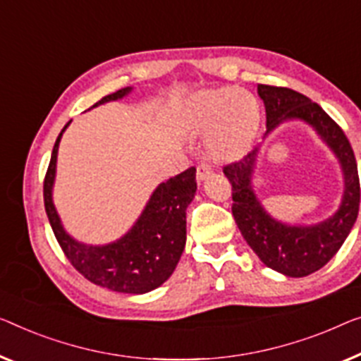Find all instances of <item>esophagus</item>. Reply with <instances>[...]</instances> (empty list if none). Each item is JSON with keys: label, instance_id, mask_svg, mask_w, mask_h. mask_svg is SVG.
<instances>
[{"label": "esophagus", "instance_id": "34e87169", "mask_svg": "<svg viewBox=\"0 0 361 361\" xmlns=\"http://www.w3.org/2000/svg\"><path fill=\"white\" fill-rule=\"evenodd\" d=\"M211 171H212V165L211 164H207V162L199 164L197 169H196V178H197V181L206 180L207 176L211 175Z\"/></svg>", "mask_w": 361, "mask_h": 361}]
</instances>
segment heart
Here are the masks:
<instances>
[{
    "instance_id": "1",
    "label": "heart",
    "mask_w": 361,
    "mask_h": 361,
    "mask_svg": "<svg viewBox=\"0 0 361 361\" xmlns=\"http://www.w3.org/2000/svg\"><path fill=\"white\" fill-rule=\"evenodd\" d=\"M188 120L196 131L212 129L211 149L215 157H238L248 147L259 121L257 102L240 87L206 89L192 95Z\"/></svg>"
}]
</instances>
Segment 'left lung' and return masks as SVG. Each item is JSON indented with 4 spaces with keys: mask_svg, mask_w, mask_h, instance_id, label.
Listing matches in <instances>:
<instances>
[{
    "mask_svg": "<svg viewBox=\"0 0 361 361\" xmlns=\"http://www.w3.org/2000/svg\"><path fill=\"white\" fill-rule=\"evenodd\" d=\"M264 102L267 133L287 118L310 123L342 164L345 192L338 211L313 227H290L264 212L251 188L256 150L224 166L232 185V214L241 235L267 267L288 277H305L326 266L350 233L360 209V178L353 149L342 128L308 97L288 87L257 85Z\"/></svg>",
    "mask_w": 361,
    "mask_h": 361,
    "instance_id": "obj_1",
    "label": "left lung"
}]
</instances>
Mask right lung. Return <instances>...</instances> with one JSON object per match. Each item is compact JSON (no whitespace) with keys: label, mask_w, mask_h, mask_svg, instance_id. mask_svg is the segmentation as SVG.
Masks as SVG:
<instances>
[{"label":"right lung","mask_w":361,"mask_h":361,"mask_svg":"<svg viewBox=\"0 0 361 361\" xmlns=\"http://www.w3.org/2000/svg\"><path fill=\"white\" fill-rule=\"evenodd\" d=\"M131 87L116 90L97 102L125 97ZM61 129L43 180V201L51 230L64 256L79 274L95 285L121 293H146L162 285L173 274L186 241V207L196 192V169H190L159 185L136 225L115 243L87 246L73 240L64 232L60 217L51 201V186L55 180L56 154Z\"/></svg>","instance_id":"right-lung-1"}]
</instances>
